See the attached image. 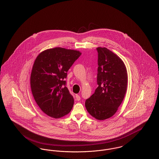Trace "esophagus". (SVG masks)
<instances>
[{
  "label": "esophagus",
  "instance_id": "obj_1",
  "mask_svg": "<svg viewBox=\"0 0 159 159\" xmlns=\"http://www.w3.org/2000/svg\"><path fill=\"white\" fill-rule=\"evenodd\" d=\"M75 99H76L77 101H80V95L76 94V95H75Z\"/></svg>",
  "mask_w": 159,
  "mask_h": 159
}]
</instances>
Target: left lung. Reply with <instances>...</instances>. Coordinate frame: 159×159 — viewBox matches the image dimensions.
I'll use <instances>...</instances> for the list:
<instances>
[{
	"instance_id": "obj_1",
	"label": "left lung",
	"mask_w": 159,
	"mask_h": 159,
	"mask_svg": "<svg viewBox=\"0 0 159 159\" xmlns=\"http://www.w3.org/2000/svg\"><path fill=\"white\" fill-rule=\"evenodd\" d=\"M98 87L85 102L88 112L104 120L112 116L121 104L127 91V73L121 59L107 48L98 47Z\"/></svg>"
}]
</instances>
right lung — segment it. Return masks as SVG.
Wrapping results in <instances>:
<instances>
[{
    "instance_id": "1",
    "label": "right lung",
    "mask_w": 159,
    "mask_h": 159,
    "mask_svg": "<svg viewBox=\"0 0 159 159\" xmlns=\"http://www.w3.org/2000/svg\"><path fill=\"white\" fill-rule=\"evenodd\" d=\"M79 51L56 47L41 53L30 75V87L38 106L46 115L59 118L71 111L74 98L66 88L67 71L81 55Z\"/></svg>"
}]
</instances>
